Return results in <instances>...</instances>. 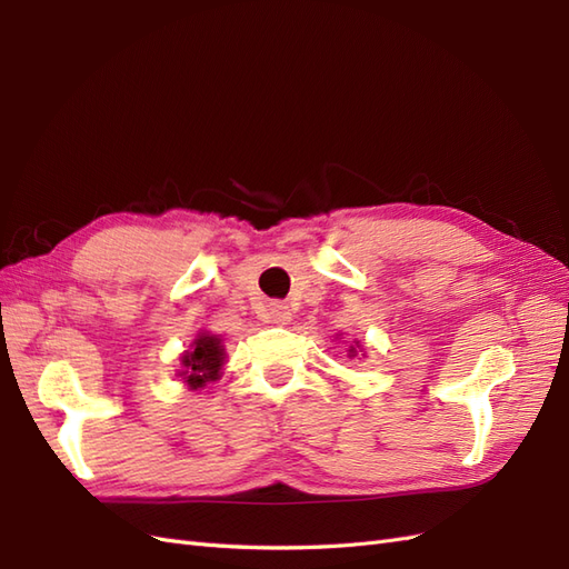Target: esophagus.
<instances>
[{"mask_svg":"<svg viewBox=\"0 0 569 569\" xmlns=\"http://www.w3.org/2000/svg\"><path fill=\"white\" fill-rule=\"evenodd\" d=\"M268 322H278V325H287L291 320V311L289 306H282V303H272L268 306V313H266Z\"/></svg>","mask_w":569,"mask_h":569,"instance_id":"obj_1","label":"esophagus"}]
</instances>
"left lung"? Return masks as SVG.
Returning <instances> with one entry per match:
<instances>
[{"label": "left lung", "instance_id": "8db88e82", "mask_svg": "<svg viewBox=\"0 0 569 569\" xmlns=\"http://www.w3.org/2000/svg\"><path fill=\"white\" fill-rule=\"evenodd\" d=\"M356 347H360V343H358V341H356ZM356 347H351V349H349V356H351V358L356 356Z\"/></svg>", "mask_w": 569, "mask_h": 569}]
</instances>
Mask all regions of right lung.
<instances>
[{
    "instance_id": "right-lung-1",
    "label": "right lung",
    "mask_w": 569,
    "mask_h": 569,
    "mask_svg": "<svg viewBox=\"0 0 569 569\" xmlns=\"http://www.w3.org/2000/svg\"><path fill=\"white\" fill-rule=\"evenodd\" d=\"M222 363H226V349H222L220 337L201 332L192 343V351L182 353L184 370L180 375L189 389H201L218 380Z\"/></svg>"
}]
</instances>
